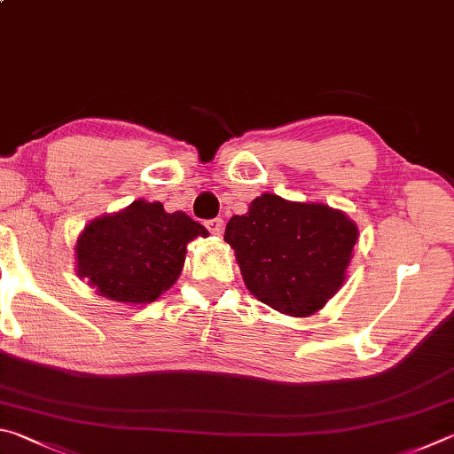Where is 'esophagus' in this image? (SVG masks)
I'll return each instance as SVG.
<instances>
[{"instance_id": "1", "label": "esophagus", "mask_w": 454, "mask_h": 454, "mask_svg": "<svg viewBox=\"0 0 454 454\" xmlns=\"http://www.w3.org/2000/svg\"><path fill=\"white\" fill-rule=\"evenodd\" d=\"M205 225H207V229H209L211 235H221L223 233V225H225V223H223L221 217H215V219L207 221Z\"/></svg>"}]
</instances>
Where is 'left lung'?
I'll use <instances>...</instances> for the list:
<instances>
[{"instance_id": "left-lung-1", "label": "left lung", "mask_w": 454, "mask_h": 454, "mask_svg": "<svg viewBox=\"0 0 454 454\" xmlns=\"http://www.w3.org/2000/svg\"><path fill=\"white\" fill-rule=\"evenodd\" d=\"M356 237L345 213L271 193L253 199L249 211L233 215L225 229L247 289L293 317L317 313L340 289Z\"/></svg>"}]
</instances>
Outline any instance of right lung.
<instances>
[{
    "label": "right lung",
    "mask_w": 454,
    "mask_h": 454,
    "mask_svg": "<svg viewBox=\"0 0 454 454\" xmlns=\"http://www.w3.org/2000/svg\"><path fill=\"white\" fill-rule=\"evenodd\" d=\"M209 231L161 203L133 201L91 221L77 241V275L119 303H151L177 281L187 243Z\"/></svg>",
    "instance_id": "add662e5"
}]
</instances>
